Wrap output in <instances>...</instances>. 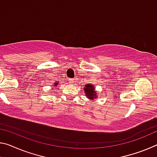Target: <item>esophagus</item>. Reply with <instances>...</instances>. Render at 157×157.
Here are the masks:
<instances>
[{"label": "esophagus", "instance_id": "1", "mask_svg": "<svg viewBox=\"0 0 157 157\" xmlns=\"http://www.w3.org/2000/svg\"><path fill=\"white\" fill-rule=\"evenodd\" d=\"M68 81L70 82V83H71V84H73V83H74V79H68Z\"/></svg>", "mask_w": 157, "mask_h": 157}]
</instances>
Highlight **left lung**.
<instances>
[{
    "instance_id": "obj_1",
    "label": "left lung",
    "mask_w": 157,
    "mask_h": 157,
    "mask_svg": "<svg viewBox=\"0 0 157 157\" xmlns=\"http://www.w3.org/2000/svg\"><path fill=\"white\" fill-rule=\"evenodd\" d=\"M84 90L85 94H86V96L89 100H94V98H97V92L95 91V87L94 86V85L90 84L85 85V86L84 87Z\"/></svg>"
}]
</instances>
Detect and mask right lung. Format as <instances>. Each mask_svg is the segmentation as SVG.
Returning <instances> with one entry per match:
<instances>
[{
	"instance_id": "add662e5",
	"label": "right lung",
	"mask_w": 157,
	"mask_h": 157,
	"mask_svg": "<svg viewBox=\"0 0 157 157\" xmlns=\"http://www.w3.org/2000/svg\"><path fill=\"white\" fill-rule=\"evenodd\" d=\"M57 85H58V82H55V86H57Z\"/></svg>"
}]
</instances>
